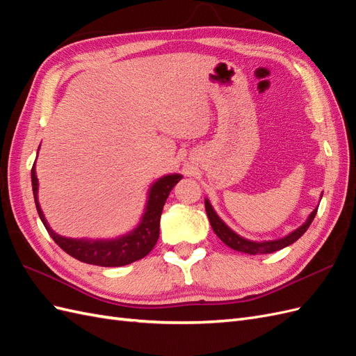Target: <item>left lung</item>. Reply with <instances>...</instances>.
Returning a JSON list of instances; mask_svg holds the SVG:
<instances>
[{
	"label": "left lung",
	"mask_w": 356,
	"mask_h": 356,
	"mask_svg": "<svg viewBox=\"0 0 356 356\" xmlns=\"http://www.w3.org/2000/svg\"><path fill=\"white\" fill-rule=\"evenodd\" d=\"M322 199V195H321ZM319 207V204H318ZM318 207L310 212V215L307 217V220L297 227L296 230L289 232L284 238H279L275 241H250L246 238H242L241 234H238L236 232H233L227 224H225L220 217L218 213L215 212V209L212 208V204L208 199H204V208H207V213H208V218L209 222L212 225V230L215 232V234L218 236V238L227 245L230 246L232 250L234 251H239V252H245V254H251V255H257V254H270L275 251L282 250V248L289 246L291 243H294L296 241H298L301 236L305 234V232L309 229V225L314 221L315 215L318 212Z\"/></svg>",
	"instance_id": "1"
}]
</instances>
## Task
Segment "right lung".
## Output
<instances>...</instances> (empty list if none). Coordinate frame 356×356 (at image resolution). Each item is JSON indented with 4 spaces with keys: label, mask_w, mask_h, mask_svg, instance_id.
<instances>
[{
    "label": "right lung",
    "mask_w": 356,
    "mask_h": 356,
    "mask_svg": "<svg viewBox=\"0 0 356 356\" xmlns=\"http://www.w3.org/2000/svg\"><path fill=\"white\" fill-rule=\"evenodd\" d=\"M181 178V174H169L157 178L153 184L149 186L143 217L139 220L136 227L132 229L131 232H127L122 236H117V238L113 239H74L55 233L49 225L38 202V178L35 172V163L31 170L32 191H34L37 212L42 224H44L46 230L49 232L50 238L67 254L77 258L79 261L102 267L126 266L141 260V258L149 254V251L153 250L159 239L160 215L161 211H163L165 202L169 196L170 190L178 184Z\"/></svg>",
    "instance_id": "1"
}]
</instances>
